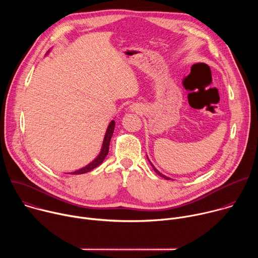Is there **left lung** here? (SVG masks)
<instances>
[{
	"label": "left lung",
	"mask_w": 258,
	"mask_h": 258,
	"mask_svg": "<svg viewBox=\"0 0 258 258\" xmlns=\"http://www.w3.org/2000/svg\"><path fill=\"white\" fill-rule=\"evenodd\" d=\"M151 165H152V167H153V169H154V171H155V172H156V173H157V174H159V175H160V176H162V177H164V178H165V179H170V178H169V177H167V176H165V175H163V174H162V173H160V172H159V171H158V170H157V169H156V168H155V167H154V166H153V164H152V163H151Z\"/></svg>",
	"instance_id": "8db88e82"
}]
</instances>
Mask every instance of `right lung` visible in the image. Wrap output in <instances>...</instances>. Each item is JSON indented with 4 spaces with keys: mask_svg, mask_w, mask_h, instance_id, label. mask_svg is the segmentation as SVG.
Listing matches in <instances>:
<instances>
[{
    "mask_svg": "<svg viewBox=\"0 0 258 258\" xmlns=\"http://www.w3.org/2000/svg\"><path fill=\"white\" fill-rule=\"evenodd\" d=\"M114 126H115V122L111 121V122H110L109 126L107 127L105 138H104V142H103V146H102V150H101V153L99 154V156L92 163L87 165L86 167H84L80 170H77L75 172H71L72 174H82V173H86L88 171H91L92 169L99 166L104 161L105 157L107 156V154L109 152V144H110V140H111V137H112V134H113V131H114Z\"/></svg>",
    "mask_w": 258,
    "mask_h": 258,
    "instance_id": "obj_1",
    "label": "right lung"
}]
</instances>
